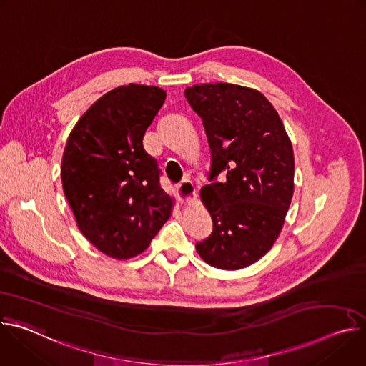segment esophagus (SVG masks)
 Segmentation results:
<instances>
[{
  "mask_svg": "<svg viewBox=\"0 0 366 366\" xmlns=\"http://www.w3.org/2000/svg\"><path fill=\"white\" fill-rule=\"evenodd\" d=\"M177 195H178V199L181 201L182 205H191L194 202V199L197 198V191H195V187L192 185V182L184 181L178 187Z\"/></svg>",
  "mask_w": 366,
  "mask_h": 366,
  "instance_id": "obj_1",
  "label": "esophagus"
}]
</instances>
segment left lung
Here are the masks:
<instances>
[{
	"instance_id": "1",
	"label": "left lung",
	"mask_w": 366,
	"mask_h": 366,
	"mask_svg": "<svg viewBox=\"0 0 366 366\" xmlns=\"http://www.w3.org/2000/svg\"><path fill=\"white\" fill-rule=\"evenodd\" d=\"M212 149L210 179L199 197L213 219L195 244L217 269H243L278 239L294 194V152L281 117L259 91L217 82L185 89Z\"/></svg>"
}]
</instances>
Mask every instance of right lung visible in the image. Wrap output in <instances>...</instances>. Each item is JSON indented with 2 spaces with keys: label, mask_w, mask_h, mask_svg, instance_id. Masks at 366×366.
Returning a JSON list of instances; mask_svg holds the SVG:
<instances>
[{
  "label": "right lung",
  "mask_w": 366,
  "mask_h": 366,
  "mask_svg": "<svg viewBox=\"0 0 366 366\" xmlns=\"http://www.w3.org/2000/svg\"><path fill=\"white\" fill-rule=\"evenodd\" d=\"M165 98L159 86H117L92 104L68 137L61 168L65 197L81 233L109 257L140 254L171 217L174 198L143 149Z\"/></svg>",
  "instance_id": "add662e5"
}]
</instances>
